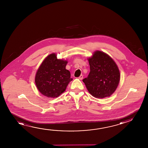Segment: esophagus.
Segmentation results:
<instances>
[{
  "label": "esophagus",
  "instance_id": "1",
  "mask_svg": "<svg viewBox=\"0 0 148 148\" xmlns=\"http://www.w3.org/2000/svg\"><path fill=\"white\" fill-rule=\"evenodd\" d=\"M82 78H83V76H82V75H80V76H79V77H78V79H79L80 80H82Z\"/></svg>",
  "mask_w": 148,
  "mask_h": 148
}]
</instances>
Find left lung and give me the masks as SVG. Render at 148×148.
<instances>
[{"instance_id": "left-lung-1", "label": "left lung", "mask_w": 148, "mask_h": 148, "mask_svg": "<svg viewBox=\"0 0 148 148\" xmlns=\"http://www.w3.org/2000/svg\"><path fill=\"white\" fill-rule=\"evenodd\" d=\"M89 74L82 81L91 95L103 99L110 96L119 84V69L113 59L101 51H96L88 59Z\"/></svg>"}]
</instances>
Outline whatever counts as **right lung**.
<instances>
[{
	"label": "right lung",
	"instance_id": "1",
	"mask_svg": "<svg viewBox=\"0 0 148 148\" xmlns=\"http://www.w3.org/2000/svg\"><path fill=\"white\" fill-rule=\"evenodd\" d=\"M68 62L58 59L55 53L47 56L36 72L35 82L42 95L48 97H58L66 90L72 80L70 72L66 69Z\"/></svg>",
	"mask_w": 148,
	"mask_h": 148
}]
</instances>
